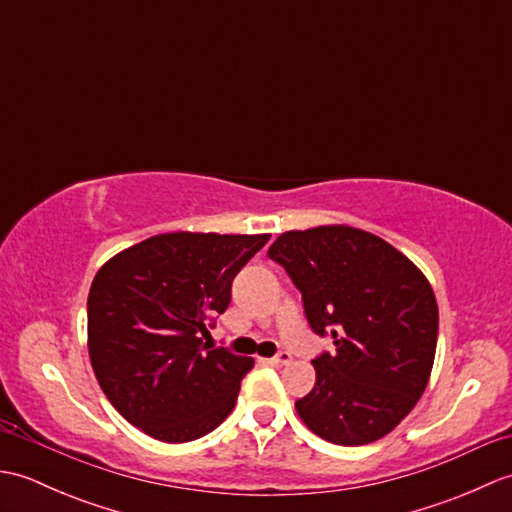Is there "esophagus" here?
Returning <instances> with one entry per match:
<instances>
[{"label": "esophagus", "instance_id": "esophagus-1", "mask_svg": "<svg viewBox=\"0 0 512 512\" xmlns=\"http://www.w3.org/2000/svg\"><path fill=\"white\" fill-rule=\"evenodd\" d=\"M292 361V356L288 354V352H279V354H275L273 358H268V363L270 365H275V367H281V365H288Z\"/></svg>", "mask_w": 512, "mask_h": 512}]
</instances>
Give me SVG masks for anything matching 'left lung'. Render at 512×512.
Returning <instances> with one entry per match:
<instances>
[{
  "label": "left lung",
  "instance_id": "8db88e82",
  "mask_svg": "<svg viewBox=\"0 0 512 512\" xmlns=\"http://www.w3.org/2000/svg\"><path fill=\"white\" fill-rule=\"evenodd\" d=\"M268 257L286 268L310 328L334 341L312 361L299 418L319 438L361 447L394 431L427 389L438 303L420 268L385 239L334 224L281 233Z\"/></svg>",
  "mask_w": 512,
  "mask_h": 512
}]
</instances>
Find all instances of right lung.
Wrapping results in <instances>:
<instances>
[{
    "label": "right lung",
    "instance_id": "1",
    "mask_svg": "<svg viewBox=\"0 0 512 512\" xmlns=\"http://www.w3.org/2000/svg\"><path fill=\"white\" fill-rule=\"evenodd\" d=\"M270 235L162 233L114 255L88 297L92 369L121 416L180 444L233 411L250 356L202 341L231 303L233 279Z\"/></svg>",
    "mask_w": 512,
    "mask_h": 512
}]
</instances>
